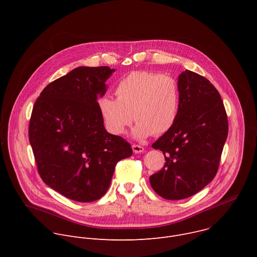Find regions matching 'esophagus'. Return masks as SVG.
<instances>
[{"instance_id":"34e87169","label":"esophagus","mask_w":257,"mask_h":257,"mask_svg":"<svg viewBox=\"0 0 257 257\" xmlns=\"http://www.w3.org/2000/svg\"><path fill=\"white\" fill-rule=\"evenodd\" d=\"M132 150L135 154H140V153H143L144 152V148L141 145H138V144H133L132 145Z\"/></svg>"}]
</instances>
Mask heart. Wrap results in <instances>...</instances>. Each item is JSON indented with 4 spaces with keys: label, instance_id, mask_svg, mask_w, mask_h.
Returning <instances> with one entry per match:
<instances>
[{
    "label": "heart",
    "instance_id": "1",
    "mask_svg": "<svg viewBox=\"0 0 257 257\" xmlns=\"http://www.w3.org/2000/svg\"><path fill=\"white\" fill-rule=\"evenodd\" d=\"M117 98L102 95L97 107L105 129L114 135L124 133L134 120L133 134L145 138L161 135L172 128L179 112L180 92L169 75L135 71L121 79L115 89Z\"/></svg>",
    "mask_w": 257,
    "mask_h": 257
}]
</instances>
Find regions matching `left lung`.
Masks as SVG:
<instances>
[{"label":"left lung","instance_id":"8db88e82","mask_svg":"<svg viewBox=\"0 0 257 257\" xmlns=\"http://www.w3.org/2000/svg\"><path fill=\"white\" fill-rule=\"evenodd\" d=\"M179 112L153 148L165 156L164 168L150 177L163 198L180 200L203 189L216 175L228 136V117L216 88L190 70L178 77Z\"/></svg>","mask_w":257,"mask_h":257}]
</instances>
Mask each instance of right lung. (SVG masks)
Masks as SVG:
<instances>
[{
  "label": "right lung",
  "mask_w": 257,
  "mask_h": 257,
  "mask_svg": "<svg viewBox=\"0 0 257 257\" xmlns=\"http://www.w3.org/2000/svg\"><path fill=\"white\" fill-rule=\"evenodd\" d=\"M115 69L78 67L51 82L36 99L29 142L48 186L78 202L104 195L117 163L132 156L121 136L109 134L97 107Z\"/></svg>",
  "instance_id": "right-lung-1"
}]
</instances>
